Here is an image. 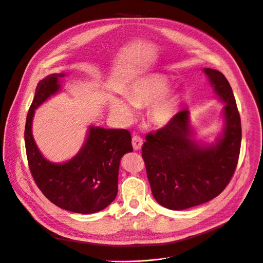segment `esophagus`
I'll return each mask as SVG.
<instances>
[{
  "label": "esophagus",
  "mask_w": 263,
  "mask_h": 263,
  "mask_svg": "<svg viewBox=\"0 0 263 263\" xmlns=\"http://www.w3.org/2000/svg\"><path fill=\"white\" fill-rule=\"evenodd\" d=\"M132 143H133V147L135 151H139L141 149L142 147V144H143V140L141 137L139 136H134L133 137V140H132Z\"/></svg>",
  "instance_id": "esophagus-1"
}]
</instances>
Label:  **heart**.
I'll return each mask as SVG.
<instances>
[{
	"label": "heart",
	"instance_id": "1",
	"mask_svg": "<svg viewBox=\"0 0 263 263\" xmlns=\"http://www.w3.org/2000/svg\"><path fill=\"white\" fill-rule=\"evenodd\" d=\"M169 81L161 75H151L139 80L125 93V99L135 107L151 105L148 118L157 126L167 125L177 111L178 96L168 90ZM111 112L122 123H128L134 118L133 110L122 101L114 100Z\"/></svg>",
	"mask_w": 263,
	"mask_h": 263
}]
</instances>
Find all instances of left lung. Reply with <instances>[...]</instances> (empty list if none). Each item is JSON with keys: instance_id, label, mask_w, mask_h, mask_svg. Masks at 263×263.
I'll list each match as a JSON object with an SVG mask.
<instances>
[{"instance_id": "obj_1", "label": "left lung", "mask_w": 263, "mask_h": 263, "mask_svg": "<svg viewBox=\"0 0 263 263\" xmlns=\"http://www.w3.org/2000/svg\"><path fill=\"white\" fill-rule=\"evenodd\" d=\"M215 93L226 102L224 129L215 145L200 146L191 139L189 110L146 135L142 158L156 200L170 210H184L219 195L235 172L241 145V122L232 87L217 70L206 68Z\"/></svg>"}]
</instances>
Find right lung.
Returning <instances> with one entry per match:
<instances>
[{
  "instance_id": "add662e5",
  "label": "right lung",
  "mask_w": 263,
  "mask_h": 263,
  "mask_svg": "<svg viewBox=\"0 0 263 263\" xmlns=\"http://www.w3.org/2000/svg\"><path fill=\"white\" fill-rule=\"evenodd\" d=\"M64 76L49 75L36 86L25 125L28 165L35 184L54 205L75 213H95L116 198L120 160L133 152L132 135L127 129L91 126L83 147L72 160L64 164L47 161L33 140L32 119L34 109L60 90L58 79Z\"/></svg>"
}]
</instances>
